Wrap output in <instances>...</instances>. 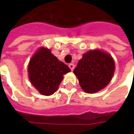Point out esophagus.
<instances>
[{
	"instance_id": "34e87169",
	"label": "esophagus",
	"mask_w": 134,
	"mask_h": 134,
	"mask_svg": "<svg viewBox=\"0 0 134 134\" xmlns=\"http://www.w3.org/2000/svg\"><path fill=\"white\" fill-rule=\"evenodd\" d=\"M69 67L70 68V70L72 71V70H74V68H75V64H72V63H71V64H69Z\"/></svg>"
}]
</instances>
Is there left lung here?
Wrapping results in <instances>:
<instances>
[{"mask_svg":"<svg viewBox=\"0 0 134 134\" xmlns=\"http://www.w3.org/2000/svg\"><path fill=\"white\" fill-rule=\"evenodd\" d=\"M115 71L112 57L100 50L85 53L74 70L82 89L87 93H95L109 83Z\"/></svg>","mask_w":134,"mask_h":134,"instance_id":"1","label":"left lung"}]
</instances>
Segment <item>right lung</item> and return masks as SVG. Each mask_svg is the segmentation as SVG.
Masks as SVG:
<instances>
[{"label":"right lung","mask_w":134,"mask_h":134,"mask_svg":"<svg viewBox=\"0 0 134 134\" xmlns=\"http://www.w3.org/2000/svg\"><path fill=\"white\" fill-rule=\"evenodd\" d=\"M71 70L52 54L51 50L41 47L31 57L28 66L31 84L44 96H51L57 90L63 75Z\"/></svg>","instance_id":"right-lung-1"}]
</instances>
